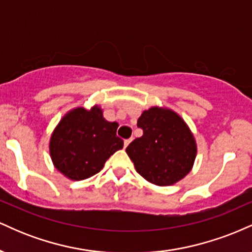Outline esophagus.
<instances>
[{
  "label": "esophagus",
  "mask_w": 252,
  "mask_h": 252,
  "mask_svg": "<svg viewBox=\"0 0 252 252\" xmlns=\"http://www.w3.org/2000/svg\"><path fill=\"white\" fill-rule=\"evenodd\" d=\"M131 141H132V138H129V140H126V141H124V148H126V147L129 146V143L131 142Z\"/></svg>",
  "instance_id": "obj_1"
}]
</instances>
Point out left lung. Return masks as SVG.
Here are the masks:
<instances>
[{
	"instance_id": "obj_1",
	"label": "left lung",
	"mask_w": 252,
	"mask_h": 252,
	"mask_svg": "<svg viewBox=\"0 0 252 252\" xmlns=\"http://www.w3.org/2000/svg\"><path fill=\"white\" fill-rule=\"evenodd\" d=\"M143 135L126 152L136 172L156 186H172L192 170L196 142L189 126L172 109L152 106L137 121Z\"/></svg>"
}]
</instances>
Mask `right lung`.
I'll return each mask as SVG.
<instances>
[{"label": "right lung", "instance_id": "obj_1", "mask_svg": "<svg viewBox=\"0 0 252 252\" xmlns=\"http://www.w3.org/2000/svg\"><path fill=\"white\" fill-rule=\"evenodd\" d=\"M117 128L118 123L108 122L98 105L70 110L51 135L50 155L54 167L73 181L97 174L110 156L123 148Z\"/></svg>", "mask_w": 252, "mask_h": 252}]
</instances>
